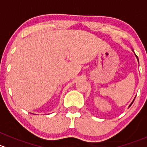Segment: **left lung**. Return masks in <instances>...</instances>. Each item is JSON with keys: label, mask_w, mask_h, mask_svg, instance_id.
Wrapping results in <instances>:
<instances>
[{"label": "left lung", "mask_w": 147, "mask_h": 147, "mask_svg": "<svg viewBox=\"0 0 147 147\" xmlns=\"http://www.w3.org/2000/svg\"><path fill=\"white\" fill-rule=\"evenodd\" d=\"M132 51H134V50H133V49H132ZM135 56H136V57H137V60H138V62H139V59H138V57H137V55H136V54H135ZM134 99H135V98H134ZM134 100H133V101H132V102H131V104H130V105H129V107H130V106H131V104H132V103H133V102H134Z\"/></svg>", "instance_id": "obj_1"}]
</instances>
